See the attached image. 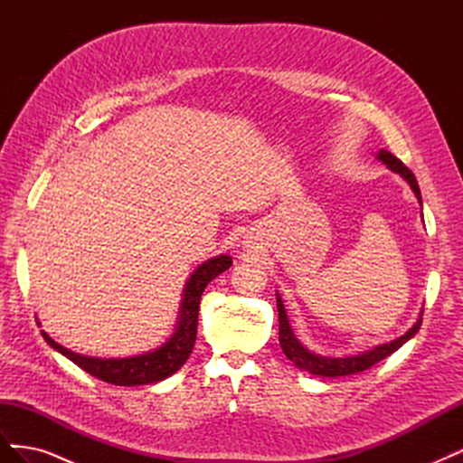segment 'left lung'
Masks as SVG:
<instances>
[{
    "label": "left lung",
    "instance_id": "1",
    "mask_svg": "<svg viewBox=\"0 0 463 463\" xmlns=\"http://www.w3.org/2000/svg\"><path fill=\"white\" fill-rule=\"evenodd\" d=\"M376 158L381 160L383 164H386L392 172L400 174L405 181H408L410 187L413 189L417 201L421 203V191H419L417 185V179L411 174V170L408 165H405L402 160H398L394 154H390L388 150H381L376 154ZM276 303H278V318H279V345H282L284 354L289 361L296 363V367L303 369V371H309L311 374H318V376H345V374H355L361 371H367L369 367H373L374 363L383 361L384 357H388L390 354H394L396 349H400L405 342L411 340L413 335L421 328V322H423V313L419 317V320L415 325L405 332L400 338L392 340L390 344H383V345H376L369 352H363L359 355H349V357H325V355H317L313 352H309L298 338L296 334H293L291 326H289V320L284 309V303L282 298L276 293Z\"/></svg>",
    "mask_w": 463,
    "mask_h": 463
}]
</instances>
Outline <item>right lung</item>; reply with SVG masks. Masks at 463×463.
<instances>
[{
    "instance_id": "add662e5",
    "label": "right lung",
    "mask_w": 463,
    "mask_h": 463,
    "mask_svg": "<svg viewBox=\"0 0 463 463\" xmlns=\"http://www.w3.org/2000/svg\"><path fill=\"white\" fill-rule=\"evenodd\" d=\"M230 266L232 257L220 255L214 259H208L191 274L184 289L185 293L184 301H181L177 328L172 338L162 344L158 349H154V352L123 359H100L71 352V349L53 342L44 330H42V335H44V340L55 349V352H60L67 359H71L77 367L96 378H100L104 383L116 386H138L160 383L164 378L177 373L189 359L194 340H197L199 305L203 291L216 276L226 272Z\"/></svg>"
}]
</instances>
